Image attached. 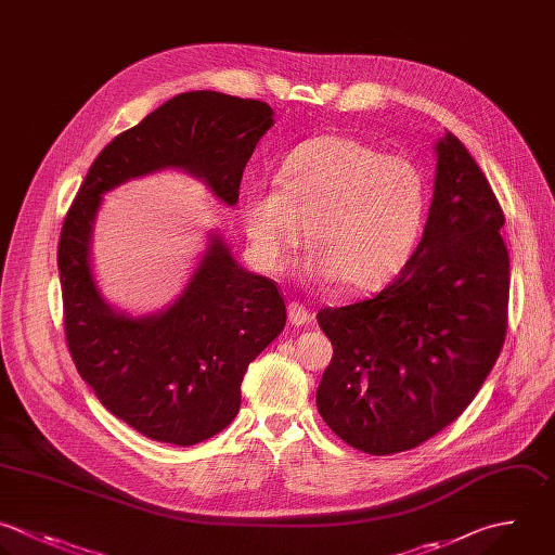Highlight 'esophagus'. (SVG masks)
Segmentation results:
<instances>
[{
	"instance_id": "obj_1",
	"label": "esophagus",
	"mask_w": 555,
	"mask_h": 555,
	"mask_svg": "<svg viewBox=\"0 0 555 555\" xmlns=\"http://www.w3.org/2000/svg\"><path fill=\"white\" fill-rule=\"evenodd\" d=\"M288 321L297 327H304V325H310L314 321V314L306 306L293 301V304H288Z\"/></svg>"
}]
</instances>
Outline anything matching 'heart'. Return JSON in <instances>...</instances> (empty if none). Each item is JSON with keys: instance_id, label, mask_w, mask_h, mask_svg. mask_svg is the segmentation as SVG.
<instances>
[{"instance_id": "b5f03b06", "label": "heart", "mask_w": 555, "mask_h": 555, "mask_svg": "<svg viewBox=\"0 0 555 555\" xmlns=\"http://www.w3.org/2000/svg\"><path fill=\"white\" fill-rule=\"evenodd\" d=\"M275 184H251L241 199L256 262L284 271L310 232V273L338 278L349 291L379 288L403 271L431 202L416 163L349 137L301 143L278 167Z\"/></svg>"}]
</instances>
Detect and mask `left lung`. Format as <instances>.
Returning a JSON list of instances; mask_svg holds the SVG:
<instances>
[{
    "label": "left lung",
    "mask_w": 555,
    "mask_h": 555,
    "mask_svg": "<svg viewBox=\"0 0 555 555\" xmlns=\"http://www.w3.org/2000/svg\"><path fill=\"white\" fill-rule=\"evenodd\" d=\"M503 221L473 156L451 132L440 137L412 260L375 297L317 314L334 347L317 408L347 444L373 455L408 451L473 401L507 327Z\"/></svg>",
    "instance_id": "obj_1"
}]
</instances>
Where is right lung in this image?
I'll return each instance as SVG.
<instances>
[{"instance_id":"1","label":"right lung","mask_w":555,"mask_h":555,"mask_svg":"<svg viewBox=\"0 0 555 555\" xmlns=\"http://www.w3.org/2000/svg\"><path fill=\"white\" fill-rule=\"evenodd\" d=\"M271 126L273 111L258 100L176 95L102 150L63 223L59 271L72 358L104 408L152 440L191 447L225 429L241 408L249 362L286 325V306L273 280L243 269L210 232L173 304L141 317L117 310L91 264L102 197L178 169L236 206L245 165Z\"/></svg>"}]
</instances>
